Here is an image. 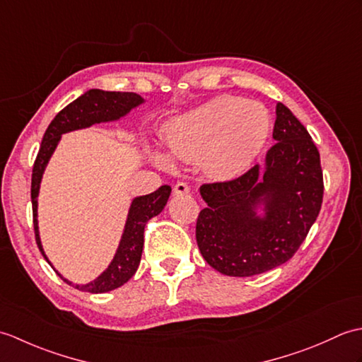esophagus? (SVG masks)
Listing matches in <instances>:
<instances>
[{"instance_id": "1", "label": "esophagus", "mask_w": 362, "mask_h": 362, "mask_svg": "<svg viewBox=\"0 0 362 362\" xmlns=\"http://www.w3.org/2000/svg\"><path fill=\"white\" fill-rule=\"evenodd\" d=\"M189 193V187L187 182H177L174 185V194H188Z\"/></svg>"}]
</instances>
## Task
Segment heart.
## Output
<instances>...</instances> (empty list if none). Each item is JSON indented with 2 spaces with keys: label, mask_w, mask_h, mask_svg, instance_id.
I'll return each instance as SVG.
<instances>
[{
  "label": "heart",
  "mask_w": 362,
  "mask_h": 362,
  "mask_svg": "<svg viewBox=\"0 0 362 362\" xmlns=\"http://www.w3.org/2000/svg\"><path fill=\"white\" fill-rule=\"evenodd\" d=\"M269 130L271 119L259 103L221 95L169 119L163 126V143L169 157L201 158L209 173L232 177L258 156ZM151 158L160 168L171 166L161 152L153 151Z\"/></svg>",
  "instance_id": "1"
}]
</instances>
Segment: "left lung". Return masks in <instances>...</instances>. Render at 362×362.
Returning a JSON list of instances; mask_svg holds the SVG:
<instances>
[{
  "label": "left lung",
  "mask_w": 362,
  "mask_h": 362,
  "mask_svg": "<svg viewBox=\"0 0 362 362\" xmlns=\"http://www.w3.org/2000/svg\"><path fill=\"white\" fill-rule=\"evenodd\" d=\"M264 165L230 182L201 187L196 241L213 269L252 276L286 263L316 222L324 196L320 156L286 105L275 107Z\"/></svg>",
  "instance_id": "left-lung-1"
}]
</instances>
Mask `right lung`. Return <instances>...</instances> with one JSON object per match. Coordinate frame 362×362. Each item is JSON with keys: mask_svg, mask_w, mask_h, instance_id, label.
I'll return each mask as SVG.
<instances>
[{"mask_svg": "<svg viewBox=\"0 0 362 362\" xmlns=\"http://www.w3.org/2000/svg\"><path fill=\"white\" fill-rule=\"evenodd\" d=\"M144 103V98L136 93H129V91H104L99 88H91L83 95H81L78 99H74L71 104H68L64 110H60L56 115V118L51 121V124L46 129L40 144V151L37 153L33 169V183H30L35 241L43 258L48 261L49 266L56 271L60 279L79 291L91 292V294H103V292H109L122 286V284L132 279V275L136 272L138 266H140L146 222L163 211L169 194H171V187L163 185L151 194L138 196L132 199L127 211L124 230H122L118 249L115 252L110 264L107 266L105 271L99 274L95 280H91L86 284H79L65 279V276L52 266L49 258L46 257V253L43 250L40 232H38L37 216L38 193H40V183L43 179L45 169L48 166L52 153L56 151L60 138H62L64 134L73 132V130L87 129L93 124H101V122L118 121L121 118H124L130 110L136 109L138 105H141Z\"/></svg>", "mask_w": 362, "mask_h": 362, "instance_id": "right-lung-1", "label": "right lung"}]
</instances>
